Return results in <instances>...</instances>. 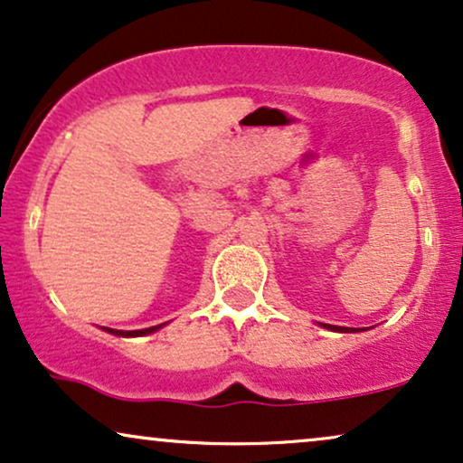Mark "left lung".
<instances>
[{
    "mask_svg": "<svg viewBox=\"0 0 463 463\" xmlns=\"http://www.w3.org/2000/svg\"><path fill=\"white\" fill-rule=\"evenodd\" d=\"M326 329H331V331H344V333H353L354 329H350V326H335V325H325Z\"/></svg>",
    "mask_w": 463,
    "mask_h": 463,
    "instance_id": "8db88e82",
    "label": "left lung"
}]
</instances>
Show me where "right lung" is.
<instances>
[{"instance_id":"right-lung-1","label":"right lung","mask_w":463,"mask_h":463,"mask_svg":"<svg viewBox=\"0 0 463 463\" xmlns=\"http://www.w3.org/2000/svg\"><path fill=\"white\" fill-rule=\"evenodd\" d=\"M157 329H160V325L149 326V329H140V331H117V329H107V331L115 333V335H147V333H154Z\"/></svg>"}]
</instances>
